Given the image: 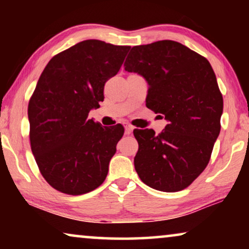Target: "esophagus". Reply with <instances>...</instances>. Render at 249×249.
Segmentation results:
<instances>
[{
    "label": "esophagus",
    "mask_w": 249,
    "mask_h": 249,
    "mask_svg": "<svg viewBox=\"0 0 249 249\" xmlns=\"http://www.w3.org/2000/svg\"><path fill=\"white\" fill-rule=\"evenodd\" d=\"M124 128H125V135H130L132 130H134V127H132V125H130V124H125Z\"/></svg>",
    "instance_id": "1"
}]
</instances>
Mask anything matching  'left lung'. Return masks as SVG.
I'll list each match as a JSON object with an SVG mask.
<instances>
[{
	"mask_svg": "<svg viewBox=\"0 0 249 249\" xmlns=\"http://www.w3.org/2000/svg\"><path fill=\"white\" fill-rule=\"evenodd\" d=\"M124 70L145 78L146 107L169 121L159 135L134 130L136 171L151 188L180 192L209 164L220 134L223 98L215 73L205 57L175 40L134 46Z\"/></svg>",
	"mask_w": 249,
	"mask_h": 249,
	"instance_id": "obj_1",
	"label": "left lung"
}]
</instances>
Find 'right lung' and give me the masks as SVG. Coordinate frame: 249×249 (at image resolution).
<instances>
[{"instance_id":"1","label":"right lung","mask_w":249,"mask_h":249,"mask_svg":"<svg viewBox=\"0 0 249 249\" xmlns=\"http://www.w3.org/2000/svg\"><path fill=\"white\" fill-rule=\"evenodd\" d=\"M130 46L88 39L54 55L29 100L30 147L47 183L67 195L100 187L124 136L120 124L88 118L104 100V85L120 70Z\"/></svg>"}]
</instances>
